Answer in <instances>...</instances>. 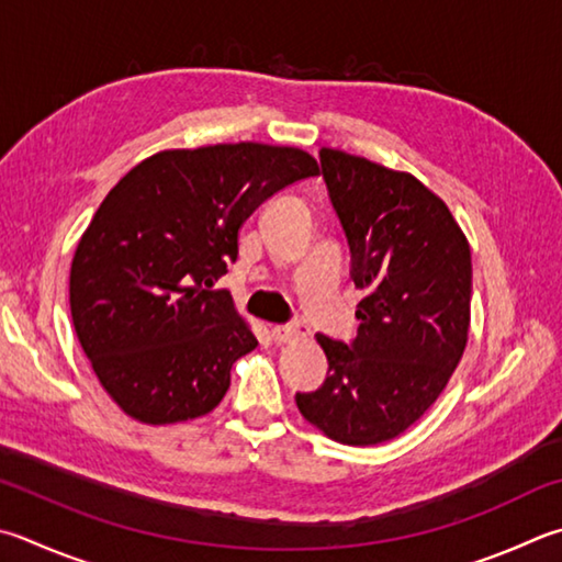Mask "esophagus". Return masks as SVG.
I'll use <instances>...</instances> for the list:
<instances>
[{
    "label": "esophagus",
    "instance_id": "34e87169",
    "mask_svg": "<svg viewBox=\"0 0 562 562\" xmlns=\"http://www.w3.org/2000/svg\"><path fill=\"white\" fill-rule=\"evenodd\" d=\"M307 324H304L302 319H292L288 324H278L272 326V339L278 344H290V341H297V339H304L307 336Z\"/></svg>",
    "mask_w": 562,
    "mask_h": 562
}]
</instances>
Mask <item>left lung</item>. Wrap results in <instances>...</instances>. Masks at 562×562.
I'll use <instances>...</instances> for the list:
<instances>
[{"label":"left lung","mask_w":562,"mask_h":562,"mask_svg":"<svg viewBox=\"0 0 562 562\" xmlns=\"http://www.w3.org/2000/svg\"><path fill=\"white\" fill-rule=\"evenodd\" d=\"M319 161L366 297L351 341L316 334L329 371L294 401L331 440L379 445L437 401L462 359L472 255L450 209L415 177L326 147Z\"/></svg>","instance_id":"8db88e82"}]
</instances>
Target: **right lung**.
<instances>
[{"label": "right lung", "mask_w": 562, "mask_h": 562, "mask_svg": "<svg viewBox=\"0 0 562 562\" xmlns=\"http://www.w3.org/2000/svg\"><path fill=\"white\" fill-rule=\"evenodd\" d=\"M319 175L302 149L240 142L159 151L100 203L70 265V316L98 381L147 425L211 413L258 346L228 290L238 231L274 193Z\"/></svg>", "instance_id": "add662e5"}]
</instances>
